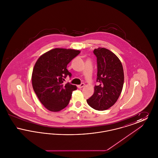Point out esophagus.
<instances>
[{
    "label": "esophagus",
    "instance_id": "esophagus-1",
    "mask_svg": "<svg viewBox=\"0 0 158 158\" xmlns=\"http://www.w3.org/2000/svg\"><path fill=\"white\" fill-rule=\"evenodd\" d=\"M84 86H85V83H81V85H77V88H83Z\"/></svg>",
    "mask_w": 158,
    "mask_h": 158
}]
</instances>
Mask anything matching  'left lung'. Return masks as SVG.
<instances>
[{
  "label": "left lung",
  "instance_id": "8db88e82",
  "mask_svg": "<svg viewBox=\"0 0 158 158\" xmlns=\"http://www.w3.org/2000/svg\"><path fill=\"white\" fill-rule=\"evenodd\" d=\"M97 59V79L94 94L86 100L92 108L104 111L112 106L120 95L124 84V71L118 57L110 50L99 47L94 50Z\"/></svg>",
  "mask_w": 158,
  "mask_h": 158
}]
</instances>
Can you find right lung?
<instances>
[{
	"label": "right lung",
	"instance_id": "right-lung-1",
	"mask_svg": "<svg viewBox=\"0 0 158 158\" xmlns=\"http://www.w3.org/2000/svg\"><path fill=\"white\" fill-rule=\"evenodd\" d=\"M81 52L73 49L54 48L41 56L36 61L32 74L34 90L41 104L50 111L57 112L69 104L76 85L64 79L72 76L67 65Z\"/></svg>",
	"mask_w": 158,
	"mask_h": 158
}]
</instances>
